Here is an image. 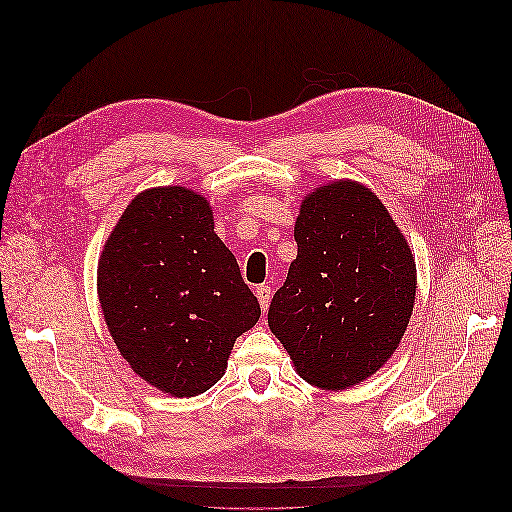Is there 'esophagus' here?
<instances>
[{"instance_id": "1", "label": "esophagus", "mask_w": 512, "mask_h": 512, "mask_svg": "<svg viewBox=\"0 0 512 512\" xmlns=\"http://www.w3.org/2000/svg\"><path fill=\"white\" fill-rule=\"evenodd\" d=\"M256 299H258V303H260V307H262V312H267V307H269V303H271V286H269V284L258 286V288H256Z\"/></svg>"}]
</instances>
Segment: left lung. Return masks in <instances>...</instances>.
<instances>
[{"label":"left lung","mask_w":512,"mask_h":512,"mask_svg":"<svg viewBox=\"0 0 512 512\" xmlns=\"http://www.w3.org/2000/svg\"><path fill=\"white\" fill-rule=\"evenodd\" d=\"M294 241L297 258L269 307L271 333L303 380L348 389L376 374L406 333L412 250L380 198L350 179L305 196Z\"/></svg>","instance_id":"obj_1"}]
</instances>
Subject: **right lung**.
I'll return each instance as SVG.
<instances>
[{"instance_id": "add662e5", "label": "right lung", "mask_w": 512, "mask_h": 512, "mask_svg": "<svg viewBox=\"0 0 512 512\" xmlns=\"http://www.w3.org/2000/svg\"><path fill=\"white\" fill-rule=\"evenodd\" d=\"M98 297L123 359L173 397L211 389L260 318L207 198L179 185L132 198L104 243Z\"/></svg>"}]
</instances>
